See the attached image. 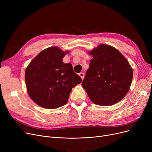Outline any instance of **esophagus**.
<instances>
[{"mask_svg":"<svg viewBox=\"0 0 152 152\" xmlns=\"http://www.w3.org/2000/svg\"><path fill=\"white\" fill-rule=\"evenodd\" d=\"M79 76H80V77H81L82 79H84V74L83 73H80L79 74Z\"/></svg>","mask_w":152,"mask_h":152,"instance_id":"esophagus-1","label":"esophagus"}]
</instances>
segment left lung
Returning <instances> with one entry per match:
<instances>
[{"mask_svg": "<svg viewBox=\"0 0 152 152\" xmlns=\"http://www.w3.org/2000/svg\"><path fill=\"white\" fill-rule=\"evenodd\" d=\"M92 55L82 86L91 100L100 106L120 102L128 92L133 71L129 61L116 48L100 44L87 52Z\"/></svg>", "mask_w": 152, "mask_h": 152, "instance_id": "obj_1", "label": "left lung"}]
</instances>
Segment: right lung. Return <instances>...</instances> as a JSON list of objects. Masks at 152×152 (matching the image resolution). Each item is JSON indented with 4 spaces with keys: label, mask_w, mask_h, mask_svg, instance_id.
<instances>
[{
    "label": "right lung",
    "mask_w": 152,
    "mask_h": 152,
    "mask_svg": "<svg viewBox=\"0 0 152 152\" xmlns=\"http://www.w3.org/2000/svg\"><path fill=\"white\" fill-rule=\"evenodd\" d=\"M69 51L48 47L32 60L25 71V79L30 98L37 105L55 109L66 104L72 88L82 79L75 73L71 63L62 60Z\"/></svg>",
    "instance_id": "right-lung-1"
}]
</instances>
